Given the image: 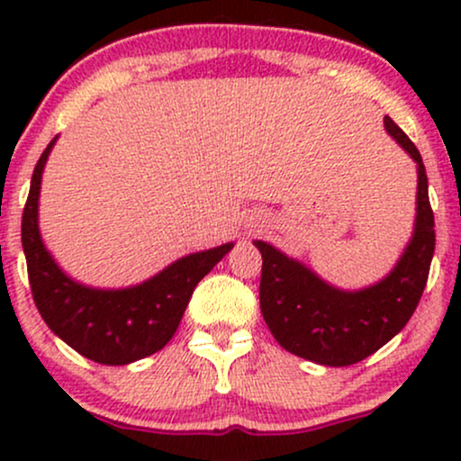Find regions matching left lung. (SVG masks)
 <instances>
[{"instance_id":"1","label":"left lung","mask_w":461,"mask_h":461,"mask_svg":"<svg viewBox=\"0 0 461 461\" xmlns=\"http://www.w3.org/2000/svg\"><path fill=\"white\" fill-rule=\"evenodd\" d=\"M384 125L418 171L414 234L384 279L340 290L268 242L253 240L262 253L260 310L268 330L285 351L322 366H351L393 340L414 314L429 277L436 230L425 164L390 116Z\"/></svg>"}]
</instances>
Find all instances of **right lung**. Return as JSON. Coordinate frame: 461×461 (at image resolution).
Instances as JSON below:
<instances>
[{"mask_svg": "<svg viewBox=\"0 0 461 461\" xmlns=\"http://www.w3.org/2000/svg\"><path fill=\"white\" fill-rule=\"evenodd\" d=\"M58 136L36 162L28 203L21 221V242L32 297L51 331L79 356L105 366H125L160 351L177 331L193 290L223 260L234 242L184 256L128 288H93L58 267L39 230L41 179Z\"/></svg>", "mask_w": 461, "mask_h": 461, "instance_id": "add662e5", "label": "right lung"}]
</instances>
